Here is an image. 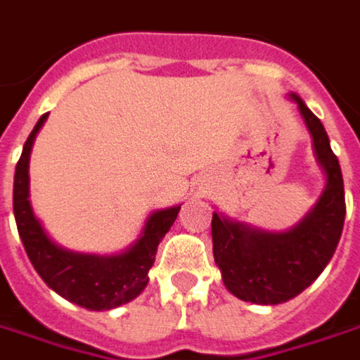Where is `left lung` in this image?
I'll list each match as a JSON object with an SVG mask.
<instances>
[{
    "label": "left lung",
    "mask_w": 360,
    "mask_h": 360,
    "mask_svg": "<svg viewBox=\"0 0 360 360\" xmlns=\"http://www.w3.org/2000/svg\"><path fill=\"white\" fill-rule=\"evenodd\" d=\"M304 118L326 185L316 205L296 226L270 233L213 213V258L226 288L254 304H282L306 290L326 268L345 226V183L328 134L314 112L292 94Z\"/></svg>",
    "instance_id": "8db88e82"
}]
</instances>
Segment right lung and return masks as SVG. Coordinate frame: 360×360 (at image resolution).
Here are the masks:
<instances>
[{"instance_id": "right-lung-1", "label": "right lung", "mask_w": 360, "mask_h": 360, "mask_svg": "<svg viewBox=\"0 0 360 360\" xmlns=\"http://www.w3.org/2000/svg\"><path fill=\"white\" fill-rule=\"evenodd\" d=\"M48 115L39 117L25 141L22 157L13 175V215L25 254L39 278L62 298L88 310H110L134 300L149 282V270L155 262L159 242L177 219L179 207L150 213L136 242L118 256L78 254L54 243L30 203V153L34 139Z\"/></svg>"}]
</instances>
